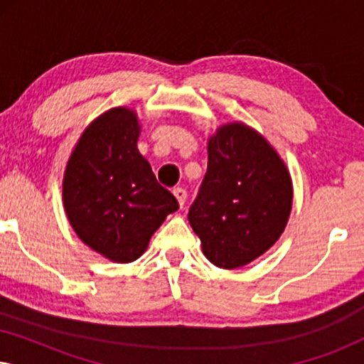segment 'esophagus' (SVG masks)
Listing matches in <instances>:
<instances>
[{"mask_svg": "<svg viewBox=\"0 0 364 364\" xmlns=\"http://www.w3.org/2000/svg\"><path fill=\"white\" fill-rule=\"evenodd\" d=\"M173 196H176L178 205L183 207V203H186V200H187V191H186V188L176 187V188H173Z\"/></svg>", "mask_w": 364, "mask_h": 364, "instance_id": "esophagus-1", "label": "esophagus"}]
</instances>
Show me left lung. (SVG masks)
I'll list each match as a JSON object with an SVG mask.
<instances>
[{"mask_svg": "<svg viewBox=\"0 0 364 364\" xmlns=\"http://www.w3.org/2000/svg\"><path fill=\"white\" fill-rule=\"evenodd\" d=\"M291 178L260 134L227 124L208 141V164L188 222L218 268H238L265 253L285 230Z\"/></svg>", "mask_w": 364, "mask_h": 364, "instance_id": "1", "label": "left lung"}]
</instances>
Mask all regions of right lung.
Wrapping results in <instances>:
<instances>
[{"mask_svg":"<svg viewBox=\"0 0 364 364\" xmlns=\"http://www.w3.org/2000/svg\"><path fill=\"white\" fill-rule=\"evenodd\" d=\"M137 117L116 107L79 139L63 182L66 215L79 238L119 263L146 252L177 198L162 187L137 149Z\"/></svg>","mask_w":364,"mask_h":364,"instance_id":"1","label":"right lung"}]
</instances>
